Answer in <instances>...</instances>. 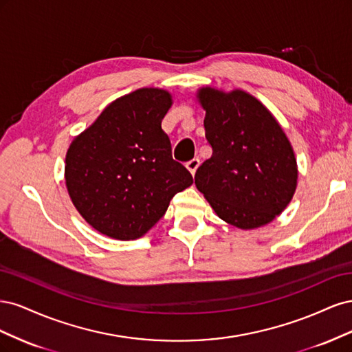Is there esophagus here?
Instances as JSON below:
<instances>
[{
    "label": "esophagus",
    "instance_id": "1",
    "mask_svg": "<svg viewBox=\"0 0 352 352\" xmlns=\"http://www.w3.org/2000/svg\"><path fill=\"white\" fill-rule=\"evenodd\" d=\"M198 166H199V158L198 157H194V158H190L189 162L186 163V168L189 170L190 173L192 175H195V172H197V168H198Z\"/></svg>",
    "mask_w": 352,
    "mask_h": 352
}]
</instances>
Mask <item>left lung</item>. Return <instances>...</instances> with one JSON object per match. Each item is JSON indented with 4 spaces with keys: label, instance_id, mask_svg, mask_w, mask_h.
<instances>
[{
    "label": "left lung",
    "instance_id": "8db88e82",
    "mask_svg": "<svg viewBox=\"0 0 352 352\" xmlns=\"http://www.w3.org/2000/svg\"><path fill=\"white\" fill-rule=\"evenodd\" d=\"M206 138L212 154L195 173L217 216L241 229L267 225L296 188L292 146L270 111L243 91L202 88Z\"/></svg>",
    "mask_w": 352,
    "mask_h": 352
}]
</instances>
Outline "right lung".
<instances>
[{"mask_svg":"<svg viewBox=\"0 0 352 352\" xmlns=\"http://www.w3.org/2000/svg\"><path fill=\"white\" fill-rule=\"evenodd\" d=\"M170 94L142 88L116 100L79 135L66 155V185L80 216L114 239L141 238L192 185L172 157L162 120Z\"/></svg>","mask_w":352,"mask_h":352,"instance_id":"1","label":"right lung"}]
</instances>
